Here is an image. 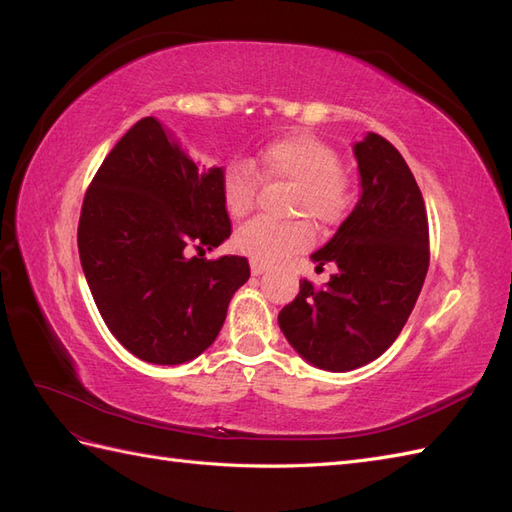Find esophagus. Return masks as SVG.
<instances>
[{"mask_svg": "<svg viewBox=\"0 0 512 512\" xmlns=\"http://www.w3.org/2000/svg\"><path fill=\"white\" fill-rule=\"evenodd\" d=\"M250 267H252V275H262L265 271H269V265L267 262H262V260H250Z\"/></svg>", "mask_w": 512, "mask_h": 512, "instance_id": "obj_1", "label": "esophagus"}]
</instances>
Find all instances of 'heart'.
Wrapping results in <instances>:
<instances>
[{
    "instance_id": "obj_1",
    "label": "heart",
    "mask_w": 512,
    "mask_h": 512,
    "mask_svg": "<svg viewBox=\"0 0 512 512\" xmlns=\"http://www.w3.org/2000/svg\"><path fill=\"white\" fill-rule=\"evenodd\" d=\"M342 158L333 145L309 132L275 138L247 164L226 166L220 192L230 218H243L256 205L260 181L292 183L288 213L299 220H250L235 232L237 250L262 262H277L312 243V218L318 228L342 224L352 207V179L339 166Z\"/></svg>"
}]
</instances>
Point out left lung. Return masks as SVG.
Wrapping results in <instances>:
<instances>
[{
  "label": "left lung",
  "instance_id": "8db88e82",
  "mask_svg": "<svg viewBox=\"0 0 512 512\" xmlns=\"http://www.w3.org/2000/svg\"><path fill=\"white\" fill-rule=\"evenodd\" d=\"M361 198L333 239L312 254L337 267L322 288L303 280L277 322L307 363L327 371L363 367L404 329L429 267L421 190L401 153L369 132L354 145Z\"/></svg>",
  "mask_w": 512,
  "mask_h": 512
}]
</instances>
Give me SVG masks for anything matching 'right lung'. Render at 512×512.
I'll list each match as a JSON object with an SVG mask.
<instances>
[{
  "instance_id": "1",
  "label": "right lung",
  "mask_w": 512,
  "mask_h": 512,
  "mask_svg": "<svg viewBox=\"0 0 512 512\" xmlns=\"http://www.w3.org/2000/svg\"><path fill=\"white\" fill-rule=\"evenodd\" d=\"M222 175L198 166L158 119L145 117L85 192L79 256L89 290L117 342L147 363L179 365L205 352L250 277L243 256L203 258L232 230Z\"/></svg>"
}]
</instances>
